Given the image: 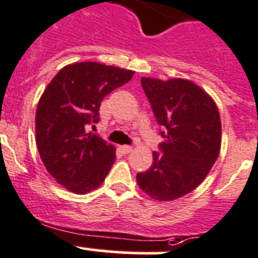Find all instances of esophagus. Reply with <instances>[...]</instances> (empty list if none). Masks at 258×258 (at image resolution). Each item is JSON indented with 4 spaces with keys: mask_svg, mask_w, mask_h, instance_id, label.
<instances>
[{
    "mask_svg": "<svg viewBox=\"0 0 258 258\" xmlns=\"http://www.w3.org/2000/svg\"><path fill=\"white\" fill-rule=\"evenodd\" d=\"M120 150H121L122 153H129L133 151V147H132V146H121V147H120Z\"/></svg>",
    "mask_w": 258,
    "mask_h": 258,
    "instance_id": "esophagus-1",
    "label": "esophagus"
}]
</instances>
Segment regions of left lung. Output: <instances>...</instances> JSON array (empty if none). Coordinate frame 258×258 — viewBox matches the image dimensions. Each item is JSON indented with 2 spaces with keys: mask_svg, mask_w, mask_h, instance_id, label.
Here are the masks:
<instances>
[{
  "mask_svg": "<svg viewBox=\"0 0 258 258\" xmlns=\"http://www.w3.org/2000/svg\"><path fill=\"white\" fill-rule=\"evenodd\" d=\"M164 142L161 153L137 174L139 188L156 201H172L197 188L219 157L221 121L216 103L190 80L142 78Z\"/></svg>",
  "mask_w": 258,
  "mask_h": 258,
  "instance_id": "1",
  "label": "left lung"
}]
</instances>
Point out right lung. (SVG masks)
I'll use <instances>...</instances> for the list:
<instances>
[{"label":"right lung","mask_w":258,"mask_h":258,"mask_svg":"<svg viewBox=\"0 0 258 258\" xmlns=\"http://www.w3.org/2000/svg\"><path fill=\"white\" fill-rule=\"evenodd\" d=\"M134 72L100 62H75L44 89L35 112V141L44 167L77 195L98 188L116 160L115 147L87 126L100 121L102 100Z\"/></svg>","instance_id":"obj_1"}]
</instances>
